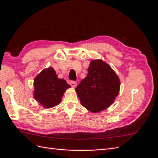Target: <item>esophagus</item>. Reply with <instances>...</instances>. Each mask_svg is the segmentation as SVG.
Returning <instances> with one entry per match:
<instances>
[{"mask_svg": "<svg viewBox=\"0 0 158 158\" xmlns=\"http://www.w3.org/2000/svg\"><path fill=\"white\" fill-rule=\"evenodd\" d=\"M70 84L73 88H76V85H77V83H76V82H75V81H70Z\"/></svg>", "mask_w": 158, "mask_h": 158, "instance_id": "obj_1", "label": "esophagus"}]
</instances>
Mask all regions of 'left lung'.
Here are the masks:
<instances>
[{
	"label": "left lung",
	"mask_w": 158,
	"mask_h": 158,
	"mask_svg": "<svg viewBox=\"0 0 158 158\" xmlns=\"http://www.w3.org/2000/svg\"><path fill=\"white\" fill-rule=\"evenodd\" d=\"M120 80L108 64L102 60H93L88 69V75L76 88L80 103L93 113L108 108L113 103L120 89Z\"/></svg>",
	"instance_id": "obj_1"
}]
</instances>
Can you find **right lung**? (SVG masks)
<instances>
[{
	"label": "right lung",
	"mask_w": 158,
	"mask_h": 158,
	"mask_svg": "<svg viewBox=\"0 0 158 158\" xmlns=\"http://www.w3.org/2000/svg\"><path fill=\"white\" fill-rule=\"evenodd\" d=\"M33 85V97L45 108L59 104L66 89L70 87L66 80L57 77L52 67L43 70L35 78Z\"/></svg>",
	"instance_id": "1"
}]
</instances>
